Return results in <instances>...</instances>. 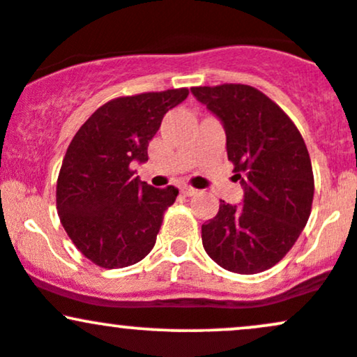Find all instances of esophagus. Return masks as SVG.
Masks as SVG:
<instances>
[{
	"instance_id": "esophagus-1",
	"label": "esophagus",
	"mask_w": 357,
	"mask_h": 357,
	"mask_svg": "<svg viewBox=\"0 0 357 357\" xmlns=\"http://www.w3.org/2000/svg\"><path fill=\"white\" fill-rule=\"evenodd\" d=\"M181 192L184 196H195L196 192H198V190H195V188L186 186V184H184V186H181Z\"/></svg>"
}]
</instances>
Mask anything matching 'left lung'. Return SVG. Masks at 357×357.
I'll return each mask as SVG.
<instances>
[{
    "label": "left lung",
    "instance_id": "obj_1",
    "mask_svg": "<svg viewBox=\"0 0 357 357\" xmlns=\"http://www.w3.org/2000/svg\"><path fill=\"white\" fill-rule=\"evenodd\" d=\"M192 96L223 122L227 153L243 204L220 202L202 227L203 247L220 267L252 275L278 264L294 247L312 210L314 173L301 132L255 87H192Z\"/></svg>",
    "mask_w": 357,
    "mask_h": 357
}]
</instances>
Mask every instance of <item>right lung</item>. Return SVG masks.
<instances>
[{"instance_id": "obj_1", "label": "right lung", "mask_w": 357, "mask_h": 357, "mask_svg": "<svg viewBox=\"0 0 357 357\" xmlns=\"http://www.w3.org/2000/svg\"><path fill=\"white\" fill-rule=\"evenodd\" d=\"M190 90L171 89L109 100L73 136L56 181V210L79 252L102 268L137 264L151 252L178 188L159 190L134 178L130 162L169 109Z\"/></svg>"}]
</instances>
